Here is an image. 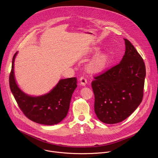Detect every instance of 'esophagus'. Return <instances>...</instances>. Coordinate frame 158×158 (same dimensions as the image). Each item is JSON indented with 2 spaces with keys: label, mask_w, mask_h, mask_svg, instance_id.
<instances>
[{
  "label": "esophagus",
  "mask_w": 158,
  "mask_h": 158,
  "mask_svg": "<svg viewBox=\"0 0 158 158\" xmlns=\"http://www.w3.org/2000/svg\"><path fill=\"white\" fill-rule=\"evenodd\" d=\"M79 81H80V82H81V85H83V86H85L86 85V84L87 83V80L84 76L81 77L80 79H79Z\"/></svg>",
  "instance_id": "34e87169"
}]
</instances>
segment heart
<instances>
[{"label":"heart","instance_id":"heart-1","mask_svg":"<svg viewBox=\"0 0 158 158\" xmlns=\"http://www.w3.org/2000/svg\"><path fill=\"white\" fill-rule=\"evenodd\" d=\"M106 57L104 54H100L96 58V62L99 64H103L106 62Z\"/></svg>","mask_w":158,"mask_h":158}]
</instances>
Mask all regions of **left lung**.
Masks as SVG:
<instances>
[{"label":"left lung","instance_id":"8db88e82","mask_svg":"<svg viewBox=\"0 0 158 158\" xmlns=\"http://www.w3.org/2000/svg\"><path fill=\"white\" fill-rule=\"evenodd\" d=\"M121 62L96 76L91 85L94 111L106 124H116L128 118L140 105L143 97L146 67L143 58L126 39Z\"/></svg>","mask_w":158,"mask_h":158}]
</instances>
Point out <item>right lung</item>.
Masks as SVG:
<instances>
[{
	"mask_svg": "<svg viewBox=\"0 0 158 158\" xmlns=\"http://www.w3.org/2000/svg\"><path fill=\"white\" fill-rule=\"evenodd\" d=\"M17 52L12 59L9 85L18 106L25 116L35 123L48 126L59 124L68 113L73 94L77 86V78L60 79L48 93L30 96L22 91L15 78L14 61Z\"/></svg>",
	"mask_w": 158,
	"mask_h": 158,
	"instance_id": "right-lung-1",
	"label": "right lung"
}]
</instances>
